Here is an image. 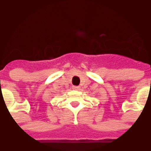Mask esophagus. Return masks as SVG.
Returning a JSON list of instances; mask_svg holds the SVG:
<instances>
[{
  "label": "esophagus",
  "mask_w": 151,
  "mask_h": 151,
  "mask_svg": "<svg viewBox=\"0 0 151 151\" xmlns=\"http://www.w3.org/2000/svg\"><path fill=\"white\" fill-rule=\"evenodd\" d=\"M73 88L74 90H79L80 89V87L79 86H73Z\"/></svg>",
  "instance_id": "esophagus-1"
}]
</instances>
